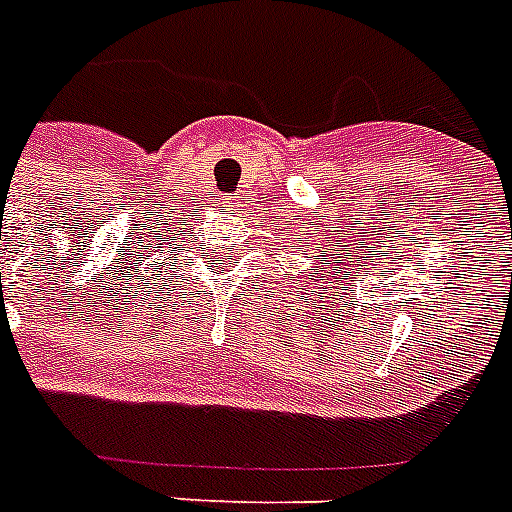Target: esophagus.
<instances>
[{"label":"esophagus","mask_w":512,"mask_h":512,"mask_svg":"<svg viewBox=\"0 0 512 512\" xmlns=\"http://www.w3.org/2000/svg\"><path fill=\"white\" fill-rule=\"evenodd\" d=\"M226 203H229L231 205V208H234V205H239V197H226Z\"/></svg>","instance_id":"obj_1"}]
</instances>
